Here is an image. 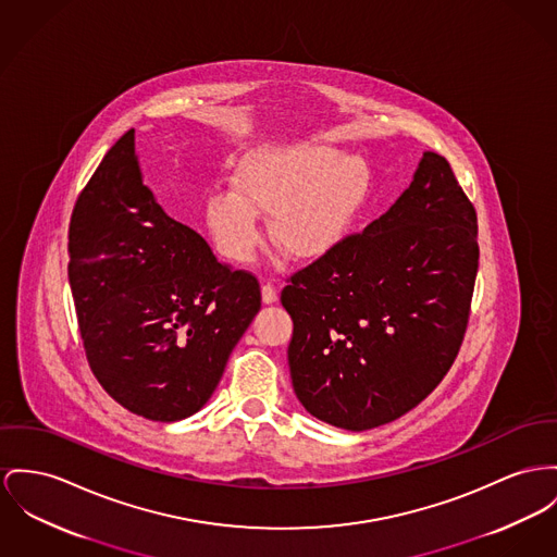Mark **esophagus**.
Segmentation results:
<instances>
[{
  "mask_svg": "<svg viewBox=\"0 0 557 557\" xmlns=\"http://www.w3.org/2000/svg\"><path fill=\"white\" fill-rule=\"evenodd\" d=\"M261 297H263V301H265V304H274V301L278 299V292H276V287H274L272 283H263V287H261Z\"/></svg>",
  "mask_w": 557,
  "mask_h": 557,
  "instance_id": "esophagus-1",
  "label": "esophagus"
}]
</instances>
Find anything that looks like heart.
<instances>
[{"label":"heart","mask_w":557,"mask_h":557,"mask_svg":"<svg viewBox=\"0 0 557 557\" xmlns=\"http://www.w3.org/2000/svg\"><path fill=\"white\" fill-rule=\"evenodd\" d=\"M232 186L236 194L218 191L207 205V223L225 260H253L261 243L256 213H272V240L287 256L312 261L348 236L370 196L371 171L359 156L310 141L247 156Z\"/></svg>","instance_id":"1"}]
</instances>
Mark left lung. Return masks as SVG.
Instances as JSON below:
<instances>
[{
	"mask_svg": "<svg viewBox=\"0 0 557 557\" xmlns=\"http://www.w3.org/2000/svg\"><path fill=\"white\" fill-rule=\"evenodd\" d=\"M480 265L478 213L424 151L411 186L366 230L287 276L289 368L301 406L368 431L416 408L451 368Z\"/></svg>",
	"mask_w": 557,
	"mask_h": 557,
	"instance_id": "obj_1",
	"label": "left lung"
}]
</instances>
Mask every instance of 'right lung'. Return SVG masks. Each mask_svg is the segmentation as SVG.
<instances>
[{
  "mask_svg": "<svg viewBox=\"0 0 557 557\" xmlns=\"http://www.w3.org/2000/svg\"><path fill=\"white\" fill-rule=\"evenodd\" d=\"M67 251L84 352L106 393L156 422L196 413L261 308L260 281L162 211L133 128L79 191Z\"/></svg>",
  "mask_w": 557,
  "mask_h": 557,
  "instance_id": "1",
  "label": "right lung"
}]
</instances>
